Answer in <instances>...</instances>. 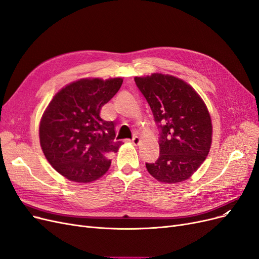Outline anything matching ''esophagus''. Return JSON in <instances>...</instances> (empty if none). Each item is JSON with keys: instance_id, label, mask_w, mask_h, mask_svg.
Returning <instances> with one entry per match:
<instances>
[{"instance_id": "esophagus-1", "label": "esophagus", "mask_w": 259, "mask_h": 259, "mask_svg": "<svg viewBox=\"0 0 259 259\" xmlns=\"http://www.w3.org/2000/svg\"><path fill=\"white\" fill-rule=\"evenodd\" d=\"M140 141H141V140H140V138H138V137H135L132 140H130V142L132 143L133 145H138L139 143H140Z\"/></svg>"}]
</instances>
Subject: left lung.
Here are the masks:
<instances>
[{
	"label": "left lung",
	"mask_w": 259,
	"mask_h": 259,
	"mask_svg": "<svg viewBox=\"0 0 259 259\" xmlns=\"http://www.w3.org/2000/svg\"><path fill=\"white\" fill-rule=\"evenodd\" d=\"M159 129L160 155L146 163L151 176L164 184L188 179L205 161L211 146L212 124L202 98L185 81L169 74L136 76Z\"/></svg>",
	"instance_id": "1"
}]
</instances>
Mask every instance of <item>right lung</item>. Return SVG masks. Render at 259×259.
Segmentation results:
<instances>
[{"label": "right lung", "mask_w": 259, "mask_h": 259, "mask_svg": "<svg viewBox=\"0 0 259 259\" xmlns=\"http://www.w3.org/2000/svg\"><path fill=\"white\" fill-rule=\"evenodd\" d=\"M122 79H82L57 93L39 126L40 145L53 168L75 183H92L111 165V155L121 145L115 124L100 117Z\"/></svg>", "instance_id": "1"}]
</instances>
